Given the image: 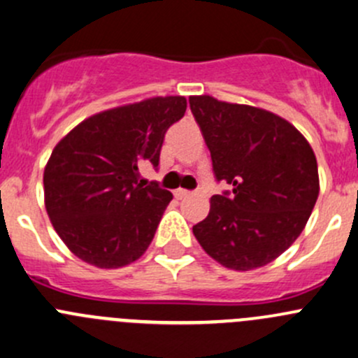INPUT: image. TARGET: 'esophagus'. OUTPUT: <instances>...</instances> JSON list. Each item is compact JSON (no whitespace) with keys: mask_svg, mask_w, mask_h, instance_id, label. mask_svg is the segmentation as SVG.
Listing matches in <instances>:
<instances>
[{"mask_svg":"<svg viewBox=\"0 0 358 358\" xmlns=\"http://www.w3.org/2000/svg\"><path fill=\"white\" fill-rule=\"evenodd\" d=\"M190 196H192V192H190V190H185V189H176L175 190L176 199H185V197H190Z\"/></svg>","mask_w":358,"mask_h":358,"instance_id":"obj_1","label":"esophagus"}]
</instances>
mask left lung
<instances>
[{"label":"left lung","instance_id":"left-lung-1","mask_svg":"<svg viewBox=\"0 0 358 358\" xmlns=\"http://www.w3.org/2000/svg\"><path fill=\"white\" fill-rule=\"evenodd\" d=\"M190 110L211 152L216 180L232 185L213 196L194 225L199 244L230 270L259 268L299 237L319 197V169L305 136L280 115L199 95Z\"/></svg>","mask_w":358,"mask_h":358}]
</instances>
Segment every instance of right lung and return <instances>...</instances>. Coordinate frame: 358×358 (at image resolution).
Listing matches in <instances>:
<instances>
[{"label":"right lung","instance_id":"obj_1","mask_svg":"<svg viewBox=\"0 0 358 358\" xmlns=\"http://www.w3.org/2000/svg\"><path fill=\"white\" fill-rule=\"evenodd\" d=\"M185 96H152L99 112L55 145L45 166V208L79 259L99 268L136 262L152 243L173 194L140 180L159 164L164 135Z\"/></svg>","mask_w":358,"mask_h":358}]
</instances>
